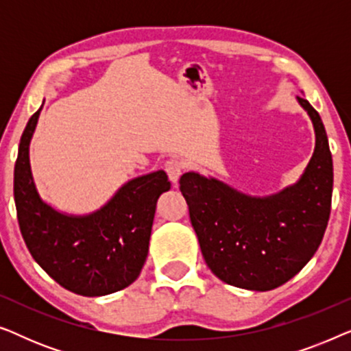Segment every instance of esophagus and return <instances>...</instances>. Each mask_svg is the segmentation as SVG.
Instances as JSON below:
<instances>
[{
	"label": "esophagus",
	"mask_w": 351,
	"mask_h": 351,
	"mask_svg": "<svg viewBox=\"0 0 351 351\" xmlns=\"http://www.w3.org/2000/svg\"><path fill=\"white\" fill-rule=\"evenodd\" d=\"M165 169L167 172V176H169L172 184H177L180 179L182 172H184V169H185V165L180 160H177V158H172V160L166 161Z\"/></svg>",
	"instance_id": "1"
}]
</instances>
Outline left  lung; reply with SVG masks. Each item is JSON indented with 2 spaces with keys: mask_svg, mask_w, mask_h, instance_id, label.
<instances>
[{
  "mask_svg": "<svg viewBox=\"0 0 351 351\" xmlns=\"http://www.w3.org/2000/svg\"><path fill=\"white\" fill-rule=\"evenodd\" d=\"M315 129V152L294 185L251 196L214 177L185 172L180 191L210 271L227 285L271 291L295 276L324 237L332 198V155L318 112L297 95Z\"/></svg>",
  "mask_w": 351,
  "mask_h": 351,
  "instance_id": "1",
  "label": "left lung"
}]
</instances>
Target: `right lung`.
I'll list each match as a JSON object with an SVG mask.
<instances>
[{
    "mask_svg": "<svg viewBox=\"0 0 351 351\" xmlns=\"http://www.w3.org/2000/svg\"><path fill=\"white\" fill-rule=\"evenodd\" d=\"M41 108L28 119L14 167V201L23 241L38 265L65 289L86 297L113 294L141 275L156 201L171 182L165 171L150 172L126 182L90 214L54 209L41 199L30 167V141Z\"/></svg>",
    "mask_w": 351,
    "mask_h": 351,
    "instance_id": "obj_1",
    "label": "right lung"
}]
</instances>
